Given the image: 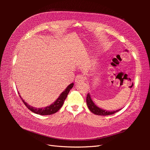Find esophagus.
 Masks as SVG:
<instances>
[{
  "label": "esophagus",
  "mask_w": 150,
  "mask_h": 150,
  "mask_svg": "<svg viewBox=\"0 0 150 150\" xmlns=\"http://www.w3.org/2000/svg\"><path fill=\"white\" fill-rule=\"evenodd\" d=\"M85 79H84V77L83 75L82 74H79L76 77V79H75V81L76 83H79V82H83L84 81Z\"/></svg>",
  "instance_id": "esophagus-1"
}]
</instances>
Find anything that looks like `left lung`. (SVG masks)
<instances>
[{"mask_svg": "<svg viewBox=\"0 0 150 150\" xmlns=\"http://www.w3.org/2000/svg\"><path fill=\"white\" fill-rule=\"evenodd\" d=\"M86 103H87V105H88V107L89 109V110L91 111L93 113V114L97 115L107 116V115H113V114H115V112L121 110V109H120V110H116V111H106V110H102V109L98 107L96 105V104L94 103V102L92 100L91 98L89 93L88 94L87 98H86Z\"/></svg>", "mask_w": 150, "mask_h": 150, "instance_id": "1", "label": "left lung"}]
</instances>
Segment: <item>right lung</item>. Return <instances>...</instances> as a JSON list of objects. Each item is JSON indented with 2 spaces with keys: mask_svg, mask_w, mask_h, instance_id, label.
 Wrapping results in <instances>:
<instances>
[{
  "mask_svg": "<svg viewBox=\"0 0 150 150\" xmlns=\"http://www.w3.org/2000/svg\"><path fill=\"white\" fill-rule=\"evenodd\" d=\"M73 86H74V83L70 84L65 89L64 91L60 94V96H59V98L56 99L55 102H54L50 106L45 107V108H36L31 106L26 102H25V101L22 98V97L20 96V95L19 96L22 99V102H23L24 104L25 105V106L28 108L29 110H30V111H31L32 112L35 113V114H38L40 115H51L54 114V113H56L60 110V108L63 105V103H64V101H65L66 98H67L68 93H69V92L70 91L71 88L73 87ZM19 94H20L19 93Z\"/></svg>",
  "mask_w": 150,
  "mask_h": 150,
  "instance_id": "right-lung-1",
  "label": "right lung"
}]
</instances>
